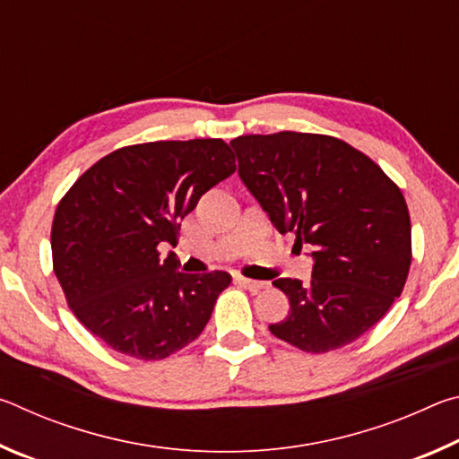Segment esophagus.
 <instances>
[{
  "label": "esophagus",
  "mask_w": 459,
  "mask_h": 459,
  "mask_svg": "<svg viewBox=\"0 0 459 459\" xmlns=\"http://www.w3.org/2000/svg\"><path fill=\"white\" fill-rule=\"evenodd\" d=\"M235 279H237V283L248 287L251 291H261V290H265V287H269L267 281H257V279H248V277H240V275Z\"/></svg>",
  "instance_id": "esophagus-1"
}]
</instances>
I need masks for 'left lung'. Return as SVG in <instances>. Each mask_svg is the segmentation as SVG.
I'll list each match as a JSON object with an SVG mask.
<instances>
[{
    "label": "left lung",
    "instance_id": "8db88e82",
    "mask_svg": "<svg viewBox=\"0 0 459 459\" xmlns=\"http://www.w3.org/2000/svg\"><path fill=\"white\" fill-rule=\"evenodd\" d=\"M238 178L273 227L312 247V281L275 279L290 312L269 330L306 352L362 336L405 285L411 221L401 190L367 155L336 137L279 131L240 135Z\"/></svg>",
    "mask_w": 459,
    "mask_h": 459
}]
</instances>
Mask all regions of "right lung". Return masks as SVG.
<instances>
[{
  "label": "right lung",
  "mask_w": 459,
  "mask_h": 459,
  "mask_svg": "<svg viewBox=\"0 0 459 459\" xmlns=\"http://www.w3.org/2000/svg\"><path fill=\"white\" fill-rule=\"evenodd\" d=\"M222 139L121 147L89 168L52 222V259L74 316L107 346L139 360H161L200 336L224 271L182 273L169 251L180 221L202 194L235 174Z\"/></svg>",
  "instance_id": "right-lung-1"
}]
</instances>
